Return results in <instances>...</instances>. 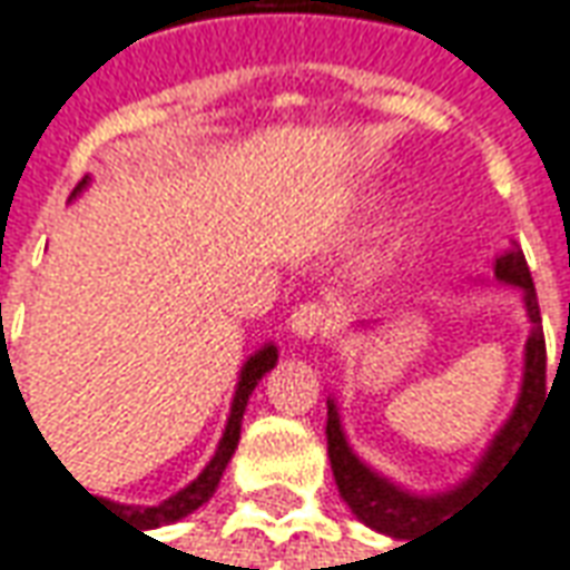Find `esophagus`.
Here are the masks:
<instances>
[{
  "label": "esophagus",
  "instance_id": "obj_1",
  "mask_svg": "<svg viewBox=\"0 0 570 570\" xmlns=\"http://www.w3.org/2000/svg\"><path fill=\"white\" fill-rule=\"evenodd\" d=\"M289 331L299 337V341H315V337H322L331 331V312L318 303H305L299 308H293V315H289Z\"/></svg>",
  "mask_w": 570,
  "mask_h": 570
}]
</instances>
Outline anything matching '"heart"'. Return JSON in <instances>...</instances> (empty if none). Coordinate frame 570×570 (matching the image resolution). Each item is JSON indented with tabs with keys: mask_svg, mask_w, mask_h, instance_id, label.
<instances>
[{
	"mask_svg": "<svg viewBox=\"0 0 570 570\" xmlns=\"http://www.w3.org/2000/svg\"><path fill=\"white\" fill-rule=\"evenodd\" d=\"M384 202H387L384 191H363V195L356 198V210H360V214H379V210H384Z\"/></svg>",
	"mask_w": 570,
	"mask_h": 570,
	"instance_id": "obj_1",
	"label": "heart"
}]
</instances>
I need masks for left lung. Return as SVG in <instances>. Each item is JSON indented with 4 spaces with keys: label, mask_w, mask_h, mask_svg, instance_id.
Instances as JSON below:
<instances>
[{
    "label": "left lung",
    "mask_w": 570,
    "mask_h": 570,
    "mask_svg": "<svg viewBox=\"0 0 570 570\" xmlns=\"http://www.w3.org/2000/svg\"><path fill=\"white\" fill-rule=\"evenodd\" d=\"M492 277L499 284L518 286L523 315L530 322V334L523 344L518 401L511 406L508 420L499 425V432L482 448L473 470L458 485H451L444 492H413L397 480L384 476L382 470H375L372 463L356 454V448L346 439L337 397L327 394V458H331L337 492L346 501V508L353 511V518L375 533L394 537V540H410L422 530H429L432 523L454 514V508L461 501L470 499L476 489H482L495 473L504 470V463L514 458V448L530 435V425L537 422L540 403L546 401V341H542V318L533 277H530V267H527V258L518 243H508V248L492 255ZM356 327H365V322H360Z\"/></svg>",
    "instance_id": "obj_1"
}]
</instances>
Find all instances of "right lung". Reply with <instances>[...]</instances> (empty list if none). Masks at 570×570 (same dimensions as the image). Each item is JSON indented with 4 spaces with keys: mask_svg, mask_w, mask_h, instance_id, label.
Returning <instances> with one entry per match:
<instances>
[{
    "mask_svg": "<svg viewBox=\"0 0 570 570\" xmlns=\"http://www.w3.org/2000/svg\"><path fill=\"white\" fill-rule=\"evenodd\" d=\"M90 186V176H85L78 188L71 191V202L81 198V191ZM277 365V346L274 341L262 344L252 356H246V363L239 368V379H236V387H233V401H229V413H226V425L220 432V442L214 448L210 461L205 463V470L195 476V480L183 485L179 492H173L169 499L157 501V504H122V501H109L97 499L100 504H107L112 514L119 518H128L131 523H138L141 530H157V527H167V523H176V520L188 518L191 511H198L205 501H210V495L217 492L220 485V476H224L226 463L233 458L236 444H239V432H243V413H246L248 397L252 391L258 387V382L265 379L267 372Z\"/></svg>",
    "mask_w": 570,
    "mask_h": 570,
    "instance_id": "add662e5",
    "label": "right lung"
}]
</instances>
